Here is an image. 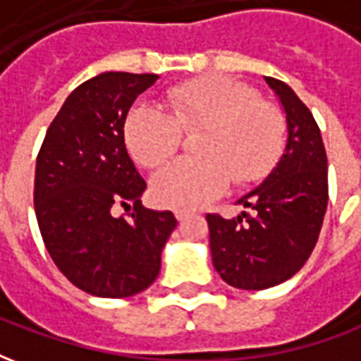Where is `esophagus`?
<instances>
[{"label":"esophagus","mask_w":361,"mask_h":361,"mask_svg":"<svg viewBox=\"0 0 361 361\" xmlns=\"http://www.w3.org/2000/svg\"><path fill=\"white\" fill-rule=\"evenodd\" d=\"M173 214H176V219L180 220H185L189 216V211L188 209H176V211H173Z\"/></svg>","instance_id":"esophagus-1"}]
</instances>
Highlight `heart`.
<instances>
[{"label": "heart", "instance_id": "obj_1", "mask_svg": "<svg viewBox=\"0 0 361 361\" xmlns=\"http://www.w3.org/2000/svg\"><path fill=\"white\" fill-rule=\"evenodd\" d=\"M195 131L199 157L180 158L152 180L160 204L193 209L219 197L230 180L235 185L263 180L282 154L286 121L250 85L207 77L168 90L166 111L133 106L123 123L129 154L149 170L166 164L180 150L183 133Z\"/></svg>", "mask_w": 361, "mask_h": 361}]
</instances>
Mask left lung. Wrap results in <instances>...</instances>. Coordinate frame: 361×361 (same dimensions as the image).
Returning a JSON list of instances; mask_svg holds the SVG:
<instances>
[{"label": "left lung", "instance_id": "left-lung-1", "mask_svg": "<svg viewBox=\"0 0 361 361\" xmlns=\"http://www.w3.org/2000/svg\"><path fill=\"white\" fill-rule=\"evenodd\" d=\"M284 106L286 150L257 189L238 203V219L209 212L212 265L240 290H267L292 279L319 240L329 201V170L321 131L310 108L286 82L265 77Z\"/></svg>", "mask_w": 361, "mask_h": 361}]
</instances>
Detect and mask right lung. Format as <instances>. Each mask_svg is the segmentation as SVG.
Wrapping results in <instances>:
<instances>
[{"label":"right lung","instance_id":"add662e5","mask_svg":"<svg viewBox=\"0 0 361 361\" xmlns=\"http://www.w3.org/2000/svg\"><path fill=\"white\" fill-rule=\"evenodd\" d=\"M158 77L108 71L67 96L36 157L35 211L61 274L87 294L129 298L160 272L178 220L145 209L147 189L123 139L135 98ZM119 206L127 215L115 216Z\"/></svg>","mask_w":361,"mask_h":361}]
</instances>
